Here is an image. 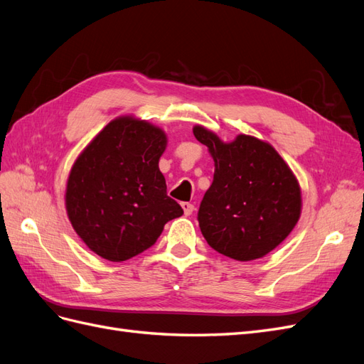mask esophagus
<instances>
[{
	"mask_svg": "<svg viewBox=\"0 0 364 364\" xmlns=\"http://www.w3.org/2000/svg\"><path fill=\"white\" fill-rule=\"evenodd\" d=\"M181 206H182V209H183V214H185V215H191V214H193L194 205H191L190 202H182Z\"/></svg>",
	"mask_w": 364,
	"mask_h": 364,
	"instance_id": "obj_1",
	"label": "esophagus"
}]
</instances>
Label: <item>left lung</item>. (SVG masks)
Returning <instances> with one entry per match:
<instances>
[{
  "label": "left lung",
  "mask_w": 364,
  "mask_h": 364,
  "mask_svg": "<svg viewBox=\"0 0 364 364\" xmlns=\"http://www.w3.org/2000/svg\"><path fill=\"white\" fill-rule=\"evenodd\" d=\"M197 141L214 159V181L199 208L208 245L237 261L266 257L290 235L302 213L299 182L269 142L240 134L225 142L200 124Z\"/></svg>",
  "instance_id": "left-lung-1"
}]
</instances>
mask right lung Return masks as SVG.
<instances>
[{"instance_id":"right-lung-1","label":"right lung","mask_w":364,"mask_h":364,"mask_svg":"<svg viewBox=\"0 0 364 364\" xmlns=\"http://www.w3.org/2000/svg\"><path fill=\"white\" fill-rule=\"evenodd\" d=\"M167 134L134 115L117 117L74 161L65 208L75 234L98 257L121 262L156 243L183 214L167 196L159 159Z\"/></svg>"}]
</instances>
